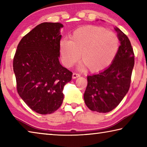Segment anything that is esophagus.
Here are the masks:
<instances>
[{
  "instance_id": "esophagus-1",
  "label": "esophagus",
  "mask_w": 147,
  "mask_h": 147,
  "mask_svg": "<svg viewBox=\"0 0 147 147\" xmlns=\"http://www.w3.org/2000/svg\"><path fill=\"white\" fill-rule=\"evenodd\" d=\"M80 75L79 74H78V73H73V76H72V78H73V79H75V78H78V77H80Z\"/></svg>"
}]
</instances>
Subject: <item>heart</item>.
<instances>
[{"label":"heart","instance_id":"heart-1","mask_svg":"<svg viewBox=\"0 0 147 147\" xmlns=\"http://www.w3.org/2000/svg\"><path fill=\"white\" fill-rule=\"evenodd\" d=\"M119 41L113 32L98 26H86L71 34L70 41L61 39L59 53L62 62L71 67L80 60L83 66L93 73L103 71L110 65L118 53Z\"/></svg>","mask_w":147,"mask_h":147}]
</instances>
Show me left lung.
<instances>
[{"label": "left lung", "mask_w": 147, "mask_h": 147, "mask_svg": "<svg viewBox=\"0 0 147 147\" xmlns=\"http://www.w3.org/2000/svg\"><path fill=\"white\" fill-rule=\"evenodd\" d=\"M121 45L110 65L98 74L88 76V86L84 98L86 106L99 113L111 111L128 93L134 66V53L130 41L118 28Z\"/></svg>", "instance_id": "1"}]
</instances>
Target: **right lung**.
I'll list each match as a JSON object with an SVG mask.
<instances>
[{
    "label": "right lung",
    "instance_id": "obj_1",
    "mask_svg": "<svg viewBox=\"0 0 147 147\" xmlns=\"http://www.w3.org/2000/svg\"><path fill=\"white\" fill-rule=\"evenodd\" d=\"M63 26L59 23L38 24L21 39L13 58L17 92L30 108L42 115L61 106L64 86L72 79V72L59 61Z\"/></svg>",
    "mask_w": 147,
    "mask_h": 147
}]
</instances>
